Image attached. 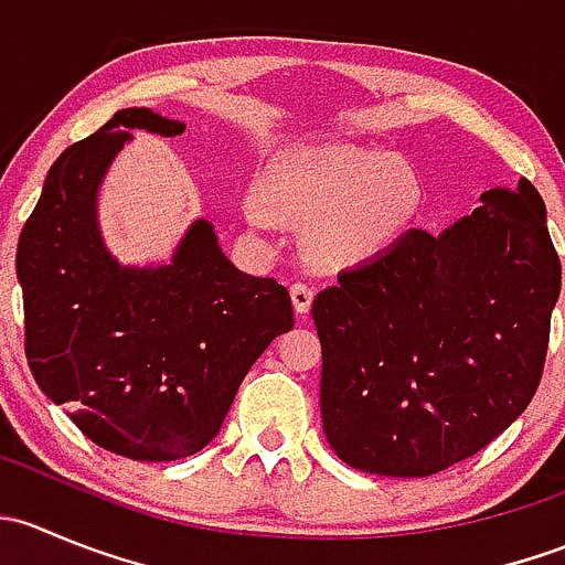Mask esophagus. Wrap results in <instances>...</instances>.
I'll list each match as a JSON object with an SVG mask.
<instances>
[{"mask_svg": "<svg viewBox=\"0 0 565 565\" xmlns=\"http://www.w3.org/2000/svg\"><path fill=\"white\" fill-rule=\"evenodd\" d=\"M289 295H292V306L298 315H309L311 309V300H315V289L309 287V284H292L289 287Z\"/></svg>", "mask_w": 565, "mask_h": 565, "instance_id": "34e87169", "label": "esophagus"}]
</instances>
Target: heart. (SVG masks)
Masks as SVG:
<instances>
[{"label": "heart", "mask_w": 565, "mask_h": 565, "mask_svg": "<svg viewBox=\"0 0 565 565\" xmlns=\"http://www.w3.org/2000/svg\"><path fill=\"white\" fill-rule=\"evenodd\" d=\"M420 193L424 185L407 158L358 145L295 150L267 180L276 213L292 224H315L311 246L330 265H358L396 246L415 221ZM243 207L256 230H270L276 221L259 193Z\"/></svg>", "instance_id": "obj_1"}]
</instances>
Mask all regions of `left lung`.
<instances>
[{"label": "left lung", "instance_id": "8db88e82", "mask_svg": "<svg viewBox=\"0 0 565 565\" xmlns=\"http://www.w3.org/2000/svg\"><path fill=\"white\" fill-rule=\"evenodd\" d=\"M561 259L527 180L443 235L339 273L311 306L324 437L363 472L424 478L487 448L541 383Z\"/></svg>", "mask_w": 565, "mask_h": 565}]
</instances>
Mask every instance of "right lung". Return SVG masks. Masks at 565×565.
<instances>
[{
    "instance_id": "add662e5",
    "label": "right lung",
    "mask_w": 565,
    "mask_h": 565,
    "mask_svg": "<svg viewBox=\"0 0 565 565\" xmlns=\"http://www.w3.org/2000/svg\"><path fill=\"white\" fill-rule=\"evenodd\" d=\"M180 136L185 125L122 108L67 147L19 237L24 350L40 391L84 437L136 461L202 451L243 377L295 324L276 278L237 270L213 224L193 221L161 267H125L100 241L98 188L128 130Z\"/></svg>"
}]
</instances>
